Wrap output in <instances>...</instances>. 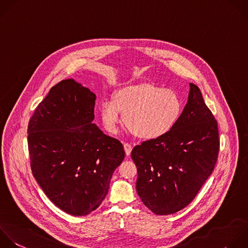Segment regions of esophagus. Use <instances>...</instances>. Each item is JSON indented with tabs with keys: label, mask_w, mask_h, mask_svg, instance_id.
Returning <instances> with one entry per match:
<instances>
[{
	"label": "esophagus",
	"mask_w": 248,
	"mask_h": 248,
	"mask_svg": "<svg viewBox=\"0 0 248 248\" xmlns=\"http://www.w3.org/2000/svg\"><path fill=\"white\" fill-rule=\"evenodd\" d=\"M124 150L127 156H130L131 151H132V145L130 143H124Z\"/></svg>",
	"instance_id": "obj_1"
}]
</instances>
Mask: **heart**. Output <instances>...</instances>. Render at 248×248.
Instances as JSON below:
<instances>
[{
	"label": "heart",
	"instance_id": "b5f03b06",
	"mask_svg": "<svg viewBox=\"0 0 248 248\" xmlns=\"http://www.w3.org/2000/svg\"><path fill=\"white\" fill-rule=\"evenodd\" d=\"M183 109L179 95L153 83L142 82L118 89L113 100L101 102L99 110L105 129L114 134L121 123L136 137L156 140L167 135L177 123Z\"/></svg>",
	"mask_w": 248,
	"mask_h": 248
}]
</instances>
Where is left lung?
Listing matches in <instances>:
<instances>
[{
	"label": "left lung",
	"instance_id": "left-lung-1",
	"mask_svg": "<svg viewBox=\"0 0 248 248\" xmlns=\"http://www.w3.org/2000/svg\"><path fill=\"white\" fill-rule=\"evenodd\" d=\"M187 104L164 137L141 142L131 157L138 170L137 192L158 215L179 211L211 174L219 151L217 121L199 87L190 83Z\"/></svg>",
	"mask_w": 248,
	"mask_h": 248
}]
</instances>
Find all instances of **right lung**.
<instances>
[{
	"instance_id": "right-lung-1",
	"label": "right lung",
	"mask_w": 248,
	"mask_h": 248,
	"mask_svg": "<svg viewBox=\"0 0 248 248\" xmlns=\"http://www.w3.org/2000/svg\"><path fill=\"white\" fill-rule=\"evenodd\" d=\"M96 95L74 79L53 86L28 125L31 169L48 199L63 211L84 216L106 198L122 143L94 124Z\"/></svg>"
}]
</instances>
